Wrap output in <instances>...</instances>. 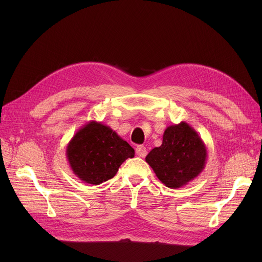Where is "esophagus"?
Wrapping results in <instances>:
<instances>
[{
	"label": "esophagus",
	"mask_w": 262,
	"mask_h": 262,
	"mask_svg": "<svg viewBox=\"0 0 262 262\" xmlns=\"http://www.w3.org/2000/svg\"><path fill=\"white\" fill-rule=\"evenodd\" d=\"M136 154L138 155L139 157H145L146 156V154H147V152H146V148H145V146H143V145H138L136 147Z\"/></svg>",
	"instance_id": "34e87169"
}]
</instances>
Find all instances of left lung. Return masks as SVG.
<instances>
[{
    "label": "left lung",
    "instance_id": "8db88e82",
    "mask_svg": "<svg viewBox=\"0 0 262 262\" xmlns=\"http://www.w3.org/2000/svg\"><path fill=\"white\" fill-rule=\"evenodd\" d=\"M207 148L195 129L188 123L168 126L162 144L145 157L158 180L169 188L177 189L196 178L205 169Z\"/></svg>",
    "mask_w": 262,
    "mask_h": 262
}]
</instances>
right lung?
Segmentation results:
<instances>
[{"label":"right lung","instance_id":"add662e5","mask_svg":"<svg viewBox=\"0 0 262 262\" xmlns=\"http://www.w3.org/2000/svg\"><path fill=\"white\" fill-rule=\"evenodd\" d=\"M66 155L80 181L100 185L113 178L121 164L135 156V150L109 126L90 121L68 143Z\"/></svg>","mask_w":262,"mask_h":262}]
</instances>
